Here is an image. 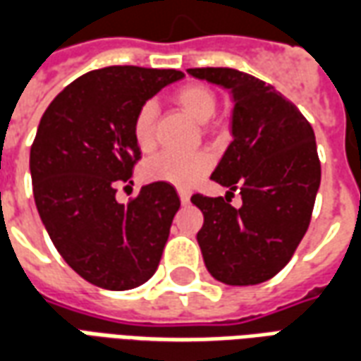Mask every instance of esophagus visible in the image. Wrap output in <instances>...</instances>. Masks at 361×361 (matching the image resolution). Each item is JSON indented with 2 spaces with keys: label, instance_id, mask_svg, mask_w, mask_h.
Returning <instances> with one entry per match:
<instances>
[{
  "label": "esophagus",
  "instance_id": "esophagus-1",
  "mask_svg": "<svg viewBox=\"0 0 361 361\" xmlns=\"http://www.w3.org/2000/svg\"><path fill=\"white\" fill-rule=\"evenodd\" d=\"M178 195H180V201L183 204H188L189 199H191V193H189L188 189H178Z\"/></svg>",
  "mask_w": 361,
  "mask_h": 361
}]
</instances>
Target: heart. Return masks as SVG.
<instances>
[{
	"label": "heart",
	"mask_w": 361,
	"mask_h": 361,
	"mask_svg": "<svg viewBox=\"0 0 361 361\" xmlns=\"http://www.w3.org/2000/svg\"><path fill=\"white\" fill-rule=\"evenodd\" d=\"M173 100L188 116L204 123L214 116L216 110V94L201 82H189L176 90ZM133 137L141 150H150L157 142V108L152 102H145L135 111ZM214 157L209 150H193V152H176L162 150L150 157L142 166V176L149 181H162L176 188H193L211 172Z\"/></svg>",
	"instance_id": "obj_1"
}]
</instances>
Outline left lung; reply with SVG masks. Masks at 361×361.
I'll return each mask as SVG.
<instances>
[{"instance_id":"left-lung-1","label":"left lung","mask_w":361,"mask_h":361,"mask_svg":"<svg viewBox=\"0 0 361 361\" xmlns=\"http://www.w3.org/2000/svg\"><path fill=\"white\" fill-rule=\"evenodd\" d=\"M234 96L232 142L211 180L226 197L195 193L203 228L197 242L207 271L230 286H251L288 265L310 226L321 162L310 121L272 85L230 67L188 69ZM243 207H231L233 191Z\"/></svg>"}]
</instances>
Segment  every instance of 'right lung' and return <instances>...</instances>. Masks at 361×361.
Masks as SVG:
<instances>
[{"mask_svg": "<svg viewBox=\"0 0 361 361\" xmlns=\"http://www.w3.org/2000/svg\"><path fill=\"white\" fill-rule=\"evenodd\" d=\"M181 77L176 69H96L67 85L40 119L30 147L36 209L59 255L94 286L131 290L157 272L180 197L162 181L142 185L127 204L116 191L141 160L135 111Z\"/></svg>", "mask_w": 361, "mask_h": 361, "instance_id": "1", "label": "right lung"}]
</instances>
